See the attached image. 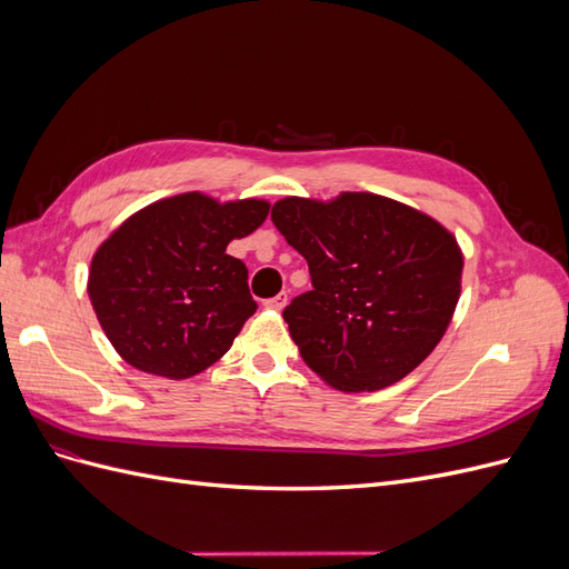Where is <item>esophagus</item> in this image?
<instances>
[{"instance_id":"obj_1","label":"esophagus","mask_w":569,"mask_h":569,"mask_svg":"<svg viewBox=\"0 0 569 569\" xmlns=\"http://www.w3.org/2000/svg\"><path fill=\"white\" fill-rule=\"evenodd\" d=\"M284 306H287V295H278V297H272V299H268V301H266V308H268V311H274V313H280Z\"/></svg>"}]
</instances>
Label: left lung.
<instances>
[{
	"label": "left lung",
	"instance_id": "1",
	"mask_svg": "<svg viewBox=\"0 0 569 569\" xmlns=\"http://www.w3.org/2000/svg\"><path fill=\"white\" fill-rule=\"evenodd\" d=\"M270 218L311 270L313 289L282 316L322 382L380 391L435 351L462 280V249L439 220L372 192L284 197Z\"/></svg>",
	"mask_w": 569,
	"mask_h": 569
}]
</instances>
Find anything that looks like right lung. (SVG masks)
Here are the masks:
<instances>
[{"label":"right lung","mask_w":569,"mask_h":569,"mask_svg":"<svg viewBox=\"0 0 569 569\" xmlns=\"http://www.w3.org/2000/svg\"><path fill=\"white\" fill-rule=\"evenodd\" d=\"M268 209L266 199L182 192L134 211L99 244L88 295L126 363L187 380L228 353L256 301L247 266L226 249Z\"/></svg>","instance_id":"add662e5"}]
</instances>
